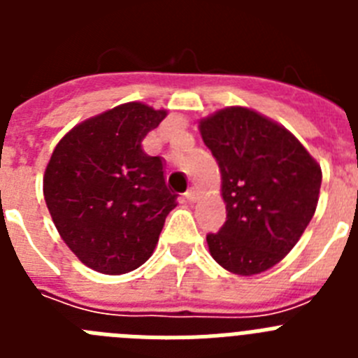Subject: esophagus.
Masks as SVG:
<instances>
[{
    "instance_id": "1",
    "label": "esophagus",
    "mask_w": 358,
    "mask_h": 358,
    "mask_svg": "<svg viewBox=\"0 0 358 358\" xmlns=\"http://www.w3.org/2000/svg\"><path fill=\"white\" fill-rule=\"evenodd\" d=\"M185 199L188 202H195L199 199V189L197 188H189L185 194Z\"/></svg>"
}]
</instances>
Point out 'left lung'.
<instances>
[{
  "instance_id": "left-lung-1",
  "label": "left lung",
  "mask_w": 358,
  "mask_h": 358,
  "mask_svg": "<svg viewBox=\"0 0 358 358\" xmlns=\"http://www.w3.org/2000/svg\"><path fill=\"white\" fill-rule=\"evenodd\" d=\"M222 173L226 222L206 236L218 265L238 276L274 267L315 213L321 166L292 132L248 107H226L199 122Z\"/></svg>"
}]
</instances>
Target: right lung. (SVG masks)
<instances>
[{
  "label": "right lung",
  "instance_id": "1",
  "mask_svg": "<svg viewBox=\"0 0 358 358\" xmlns=\"http://www.w3.org/2000/svg\"><path fill=\"white\" fill-rule=\"evenodd\" d=\"M164 116L141 102L122 103L75 125L46 164L43 192L53 224L93 271L125 274L143 265L177 206L163 159L141 148Z\"/></svg>",
  "mask_w": 358,
  "mask_h": 358
}]
</instances>
